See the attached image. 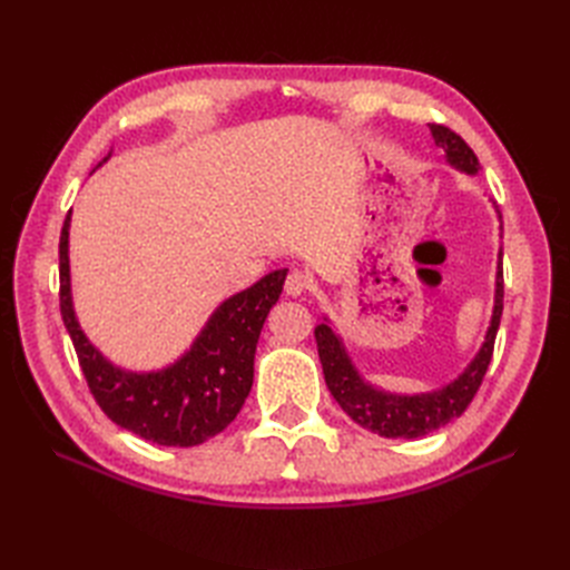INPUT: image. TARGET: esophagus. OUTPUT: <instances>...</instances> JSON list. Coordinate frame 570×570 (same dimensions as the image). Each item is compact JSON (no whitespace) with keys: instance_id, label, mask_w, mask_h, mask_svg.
<instances>
[{"instance_id":"34e87169","label":"esophagus","mask_w":570,"mask_h":570,"mask_svg":"<svg viewBox=\"0 0 570 570\" xmlns=\"http://www.w3.org/2000/svg\"><path fill=\"white\" fill-rule=\"evenodd\" d=\"M306 287H308V278H306V275H304L302 271H292V273L287 275V278H285V292H287L289 297L304 295Z\"/></svg>"}]
</instances>
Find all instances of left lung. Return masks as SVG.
<instances>
[{"label": "left lung", "mask_w": 570, "mask_h": 570, "mask_svg": "<svg viewBox=\"0 0 570 570\" xmlns=\"http://www.w3.org/2000/svg\"><path fill=\"white\" fill-rule=\"evenodd\" d=\"M430 132L435 137V145L444 149L446 161H450L454 168L463 170V174H471V176L478 174L480 168L478 157L452 128L430 124ZM497 216L502 220L499 209H497ZM502 308H504V271H502V249H499L494 312H492L488 335L475 358L465 366V371L456 377V381L423 394H392L385 390H377L361 377V373L352 364L347 350H344L340 335L327 323H321L316 325L314 333H316L325 385L335 396V402L342 406V411L361 428L371 430V433H377L383 438H406V440L423 438L428 433H433V430L459 419L473 402V396L482 385V377H485L492 361L494 337L499 331V321H502Z\"/></svg>", "instance_id": "left-lung-1"}]
</instances>
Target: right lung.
<instances>
[{
    "instance_id": "obj_1",
    "label": "right lung",
    "mask_w": 570,
    "mask_h": 570,
    "mask_svg": "<svg viewBox=\"0 0 570 570\" xmlns=\"http://www.w3.org/2000/svg\"><path fill=\"white\" fill-rule=\"evenodd\" d=\"M109 157L111 151L97 168ZM68 228L71 212L59 239L61 318L101 411L116 425L164 446H195L226 430L252 390L256 342L271 306L281 297L287 268L264 275L223 302L176 364L132 373L114 366L80 331L71 299Z\"/></svg>"
}]
</instances>
